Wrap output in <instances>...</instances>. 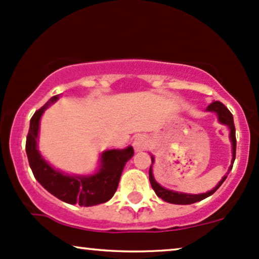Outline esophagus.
Returning <instances> with one entry per match:
<instances>
[{
	"mask_svg": "<svg viewBox=\"0 0 259 259\" xmlns=\"http://www.w3.org/2000/svg\"><path fill=\"white\" fill-rule=\"evenodd\" d=\"M133 144H135V149L137 150V151H143L146 146V139L144 138V137L139 136L135 139V143H133Z\"/></svg>",
	"mask_w": 259,
	"mask_h": 259,
	"instance_id": "34e87169",
	"label": "esophagus"
}]
</instances>
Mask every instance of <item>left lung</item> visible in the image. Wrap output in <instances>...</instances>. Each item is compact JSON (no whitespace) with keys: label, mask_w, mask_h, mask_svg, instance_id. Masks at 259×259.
<instances>
[{"label":"left lung","mask_w":259,"mask_h":259,"mask_svg":"<svg viewBox=\"0 0 259 259\" xmlns=\"http://www.w3.org/2000/svg\"><path fill=\"white\" fill-rule=\"evenodd\" d=\"M206 110L213 111V113L218 114L220 122L223 123V124H227L229 128H231V135H229V138H231L232 149H233L232 163H234L235 151H237V138H235V127H234V120H233L232 113L228 110V108L226 107L225 104L221 103V102H219V101H215V102H212V103H210L209 105H207ZM151 161L154 162V158H152V157H151ZM151 167H152V164H151ZM151 167H150V170H149V180H150V184H151V187L154 188L155 193L157 194L159 198H162L164 202L171 203V204H181V205L197 203V202H199V200H203L209 196H211V194L215 193L216 190H218V188L223 184V181L226 180V178H227V177H223L222 180L220 181L218 186L213 188V190L209 191V192H206V193H202V194L179 193V192H174V191L167 190V188L159 186V185L155 181L154 175H152V168ZM231 169H232V165H231Z\"/></svg>","instance_id":"left-lung-1"}]
</instances>
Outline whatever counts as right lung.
<instances>
[{
  "label": "right lung",
  "instance_id": "add662e5",
  "mask_svg": "<svg viewBox=\"0 0 259 259\" xmlns=\"http://www.w3.org/2000/svg\"><path fill=\"white\" fill-rule=\"evenodd\" d=\"M57 98V96L50 98L31 117L26 138V154L32 173L48 192L62 202L79 204L80 206H92L108 202L116 192L124 164L135 154L133 148L128 146L123 150L104 151L101 156V169L90 177H69L55 170L38 152L37 139L41 114Z\"/></svg>",
  "mask_w": 259,
  "mask_h": 259
}]
</instances>
